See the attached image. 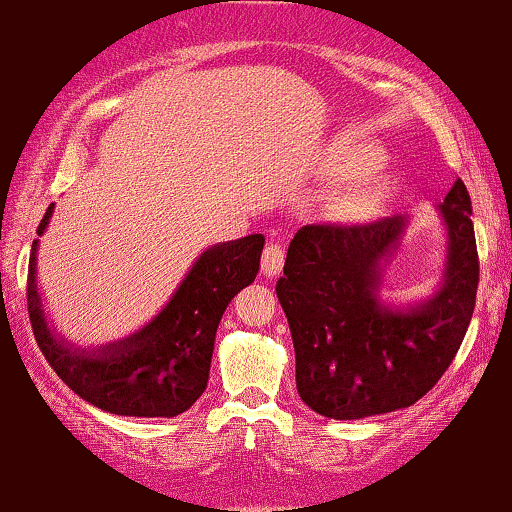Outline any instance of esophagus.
<instances>
[{
	"label": "esophagus",
	"mask_w": 512,
	"mask_h": 512,
	"mask_svg": "<svg viewBox=\"0 0 512 512\" xmlns=\"http://www.w3.org/2000/svg\"><path fill=\"white\" fill-rule=\"evenodd\" d=\"M282 266H285V248L280 246V243H269V246L264 248L262 253V271L264 275H278L282 271Z\"/></svg>",
	"instance_id": "esophagus-1"
}]
</instances>
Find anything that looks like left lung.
Segmentation results:
<instances>
[{"label": "left lung", "mask_w": 512, "mask_h": 512, "mask_svg": "<svg viewBox=\"0 0 512 512\" xmlns=\"http://www.w3.org/2000/svg\"><path fill=\"white\" fill-rule=\"evenodd\" d=\"M449 248L442 285L415 307L378 300L383 269L399 248L405 216L360 225L314 223L291 239L275 294L296 351V387L314 412L362 419L408 408L456 358L472 321L478 253L467 186L440 205Z\"/></svg>", "instance_id": "left-lung-1"}]
</instances>
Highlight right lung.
I'll return each mask as SVG.
<instances>
[{
	"instance_id": "1",
	"label": "right lung",
	"mask_w": 512,
	"mask_h": 512,
	"mask_svg": "<svg viewBox=\"0 0 512 512\" xmlns=\"http://www.w3.org/2000/svg\"><path fill=\"white\" fill-rule=\"evenodd\" d=\"M52 212L54 205L47 207L38 237ZM262 248V234L207 248L148 326L86 351L66 344L47 326L36 285V239L27 278L36 342L56 376L95 408L123 417H177L205 392L216 328L230 300L257 278Z\"/></svg>"
}]
</instances>
